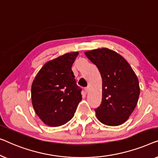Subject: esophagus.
<instances>
[{
  "label": "esophagus",
  "instance_id": "1",
  "mask_svg": "<svg viewBox=\"0 0 158 158\" xmlns=\"http://www.w3.org/2000/svg\"><path fill=\"white\" fill-rule=\"evenodd\" d=\"M84 92H85L86 94H87V93L89 92V87H86L84 89Z\"/></svg>",
  "mask_w": 158,
  "mask_h": 158
}]
</instances>
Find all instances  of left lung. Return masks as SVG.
Instances as JSON below:
<instances>
[{"instance_id":"1","label":"left lung","mask_w":158,"mask_h":158,"mask_svg":"<svg viewBox=\"0 0 158 158\" xmlns=\"http://www.w3.org/2000/svg\"><path fill=\"white\" fill-rule=\"evenodd\" d=\"M84 54L97 66L102 79V103L95 109L97 119L108 126L120 125L138 102V78L125 59L114 51L102 48Z\"/></svg>"}]
</instances>
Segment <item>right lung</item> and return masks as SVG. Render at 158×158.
<instances>
[{
    "label": "right lung",
    "mask_w": 158,
    "mask_h": 158,
    "mask_svg": "<svg viewBox=\"0 0 158 158\" xmlns=\"http://www.w3.org/2000/svg\"><path fill=\"white\" fill-rule=\"evenodd\" d=\"M78 54L66 53L46 62L33 81V107L46 125L59 127L68 123L81 100V89L72 70Z\"/></svg>",
    "instance_id": "right-lung-1"
}]
</instances>
